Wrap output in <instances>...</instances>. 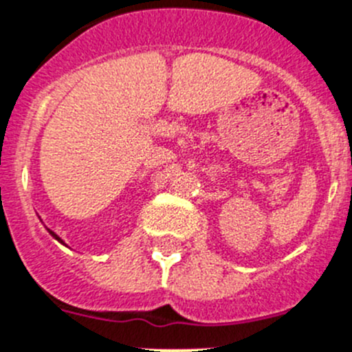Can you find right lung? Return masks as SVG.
I'll use <instances>...</instances> for the list:
<instances>
[{
  "label": "right lung",
  "instance_id": "add662e5",
  "mask_svg": "<svg viewBox=\"0 0 352 352\" xmlns=\"http://www.w3.org/2000/svg\"><path fill=\"white\" fill-rule=\"evenodd\" d=\"M50 234H52V236H55V238H57V234H54V232H52V231H50ZM57 239H58V238H57Z\"/></svg>",
  "mask_w": 352,
  "mask_h": 352
}]
</instances>
